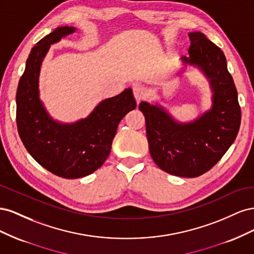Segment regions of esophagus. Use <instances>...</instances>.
Returning a JSON list of instances; mask_svg holds the SVG:
<instances>
[{"label": "esophagus", "instance_id": "1", "mask_svg": "<svg viewBox=\"0 0 254 254\" xmlns=\"http://www.w3.org/2000/svg\"><path fill=\"white\" fill-rule=\"evenodd\" d=\"M132 91H133V95H134V98L136 99V102H140L145 95L144 87L140 86V84H134Z\"/></svg>", "mask_w": 254, "mask_h": 254}]
</instances>
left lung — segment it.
<instances>
[{"label":"left lung","instance_id":"1","mask_svg":"<svg viewBox=\"0 0 254 254\" xmlns=\"http://www.w3.org/2000/svg\"><path fill=\"white\" fill-rule=\"evenodd\" d=\"M190 57L183 64L197 66L210 81L212 108L194 122H176L163 107L141 102L152 160L161 170L194 178L216 164L234 142L241 126L237 91L222 51L204 34H189Z\"/></svg>","mask_w":254,"mask_h":254}]
</instances>
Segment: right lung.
Segmentation results:
<instances>
[{
  "label": "right lung",
  "mask_w": 254,
  "mask_h": 254,
  "mask_svg": "<svg viewBox=\"0 0 254 254\" xmlns=\"http://www.w3.org/2000/svg\"><path fill=\"white\" fill-rule=\"evenodd\" d=\"M61 26L30 51L17 90V126L21 141L38 163L52 174L76 179L94 173L108 158L121 120L136 103L131 89L99 103L86 119L73 124L54 121L39 98L41 64L51 44L73 34Z\"/></svg>",
  "instance_id": "obj_1"
}]
</instances>
